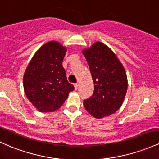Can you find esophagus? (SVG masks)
I'll return each mask as SVG.
<instances>
[{
    "mask_svg": "<svg viewBox=\"0 0 159 159\" xmlns=\"http://www.w3.org/2000/svg\"><path fill=\"white\" fill-rule=\"evenodd\" d=\"M78 86H79V85H78V84H74L75 89V90H78Z\"/></svg>",
    "mask_w": 159,
    "mask_h": 159,
    "instance_id": "esophagus-1",
    "label": "esophagus"
}]
</instances>
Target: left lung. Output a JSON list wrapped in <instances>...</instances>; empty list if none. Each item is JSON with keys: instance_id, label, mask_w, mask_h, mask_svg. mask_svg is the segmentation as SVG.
Wrapping results in <instances>:
<instances>
[{"instance_id": "8db88e82", "label": "left lung", "mask_w": 159, "mask_h": 159, "mask_svg": "<svg viewBox=\"0 0 159 159\" xmlns=\"http://www.w3.org/2000/svg\"><path fill=\"white\" fill-rule=\"evenodd\" d=\"M94 83L92 97L84 100L85 109L94 118H102L121 107L128 90L125 68L110 48L94 43L82 51Z\"/></svg>"}]
</instances>
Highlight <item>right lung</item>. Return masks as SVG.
Masks as SVG:
<instances>
[{
	"mask_svg": "<svg viewBox=\"0 0 159 159\" xmlns=\"http://www.w3.org/2000/svg\"><path fill=\"white\" fill-rule=\"evenodd\" d=\"M66 48L49 41L36 52L26 68L23 86L26 97L41 112L60 109L74 90L68 81L62 60Z\"/></svg>",
	"mask_w": 159,
	"mask_h": 159,
	"instance_id": "right-lung-1",
	"label": "right lung"
}]
</instances>
